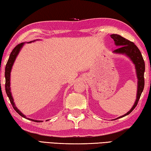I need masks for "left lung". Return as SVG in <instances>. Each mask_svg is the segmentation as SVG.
Wrapping results in <instances>:
<instances>
[{
	"mask_svg": "<svg viewBox=\"0 0 151 151\" xmlns=\"http://www.w3.org/2000/svg\"><path fill=\"white\" fill-rule=\"evenodd\" d=\"M110 37L114 41V44L116 46L118 47V48L114 51L113 53L115 54H120V55H124L128 57L132 61V63H134L137 77V98H136L134 105L132 106L131 109L128 111L127 114L116 118V119H114L116 120L118 119V118H122L129 114L137 106L145 86L144 73L145 71V65L141 53H140V50L137 47L134 45V43L122 37V36L119 35L112 34L111 35Z\"/></svg>",
	"mask_w": 151,
	"mask_h": 151,
	"instance_id": "1",
	"label": "left lung"
}]
</instances>
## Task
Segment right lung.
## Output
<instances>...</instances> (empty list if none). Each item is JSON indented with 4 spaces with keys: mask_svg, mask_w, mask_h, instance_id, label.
Masks as SVG:
<instances>
[{
    "mask_svg": "<svg viewBox=\"0 0 151 151\" xmlns=\"http://www.w3.org/2000/svg\"><path fill=\"white\" fill-rule=\"evenodd\" d=\"M33 41H35L28 42V43H31V42H33ZM24 43H25V42H24V43H21L19 44V45H17L13 49V50L12 51V52L11 53V55H10V56H9V60H8V61H7L6 65L5 72H4V76H5V90H6V94H7V96H8V97L9 98L10 102H11L13 108L20 116H21L22 117H23L24 118H27V120L33 121V122H43V121L33 120V119H31V118H27L26 116L23 114L22 113L21 111H20L18 108H17V106H15V104H14V102L13 98V96H12V93L11 92V87H10V86H11V83H10V81H11V72L12 70V68H13V65L14 63V61H15L17 55H19L20 51H21V49L24 45Z\"/></svg>",
    "mask_w": 151,
    "mask_h": 151,
    "instance_id": "add662e5",
    "label": "right lung"
}]
</instances>
